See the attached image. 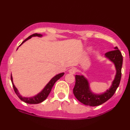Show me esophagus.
<instances>
[{"label": "esophagus", "instance_id": "1", "mask_svg": "<svg viewBox=\"0 0 130 130\" xmlns=\"http://www.w3.org/2000/svg\"><path fill=\"white\" fill-rule=\"evenodd\" d=\"M76 70L75 68H71V69H70L68 70V72H69V73L71 74H74L76 73Z\"/></svg>", "mask_w": 130, "mask_h": 130}]
</instances>
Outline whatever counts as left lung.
Here are the masks:
<instances>
[{
  "label": "left lung",
  "instance_id": "obj_1",
  "mask_svg": "<svg viewBox=\"0 0 130 130\" xmlns=\"http://www.w3.org/2000/svg\"><path fill=\"white\" fill-rule=\"evenodd\" d=\"M114 51L105 54V57L114 64L116 73L109 89L101 94L94 93L91 90L89 80L83 75H76V83L73 89L75 97L80 103L90 106H96L104 103L113 96L119 87L121 79L123 57L117 46Z\"/></svg>",
  "mask_w": 130,
  "mask_h": 130
}]
</instances>
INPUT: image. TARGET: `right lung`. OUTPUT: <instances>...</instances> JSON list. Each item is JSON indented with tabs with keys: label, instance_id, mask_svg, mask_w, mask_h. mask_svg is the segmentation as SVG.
<instances>
[{
	"label": "right lung",
	"instance_id": "obj_1",
	"mask_svg": "<svg viewBox=\"0 0 130 130\" xmlns=\"http://www.w3.org/2000/svg\"><path fill=\"white\" fill-rule=\"evenodd\" d=\"M42 36L43 35H41V34H33V35L29 36L28 38H27L25 40H24L21 44L19 45V46L22 45V44L24 42H26L27 40L30 39V38L33 37H42ZM63 74H64V73H61L57 74V75L55 76L54 77H53V78L50 80V82L46 85L45 87L43 88V90H41V92H39L38 94H37V95H35V96H32V97H24V96H22V95L19 93V91L17 89V88L15 87V86H14V84H13L12 75H11V83H12L13 87V89H14V92H15L16 94L18 95V96L21 100H22V101H24V102L26 103H28V104H38V103H40L43 102V101L45 100L46 98L48 96L49 94L50 93L52 88H53V86L54 85L55 83H56V82L58 79H59L61 77L63 76Z\"/></svg>",
	"mask_w": 130,
	"mask_h": 130
}]
</instances>
